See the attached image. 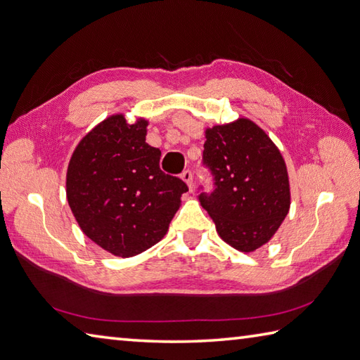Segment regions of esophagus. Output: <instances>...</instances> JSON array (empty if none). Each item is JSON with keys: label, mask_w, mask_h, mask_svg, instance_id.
<instances>
[{"label": "esophagus", "mask_w": 360, "mask_h": 360, "mask_svg": "<svg viewBox=\"0 0 360 360\" xmlns=\"http://www.w3.org/2000/svg\"><path fill=\"white\" fill-rule=\"evenodd\" d=\"M181 179L186 181V185L189 186V189L194 188V175H193V171H189V169H186V171L181 172Z\"/></svg>", "instance_id": "34e87169"}]
</instances>
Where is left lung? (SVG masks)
Returning <instances> with one entry per match:
<instances>
[{
  "label": "left lung",
  "instance_id": "1",
  "mask_svg": "<svg viewBox=\"0 0 360 360\" xmlns=\"http://www.w3.org/2000/svg\"><path fill=\"white\" fill-rule=\"evenodd\" d=\"M202 162L213 189L199 200L221 238L241 252L271 240L290 210L287 166L279 148L252 120L238 119L205 131Z\"/></svg>",
  "mask_w": 360,
  "mask_h": 360
}]
</instances>
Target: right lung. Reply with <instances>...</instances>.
I'll use <instances>...</instances> for the list:
<instances>
[{
	"label": "right lung",
	"instance_id": "right-lung-1",
	"mask_svg": "<svg viewBox=\"0 0 360 360\" xmlns=\"http://www.w3.org/2000/svg\"><path fill=\"white\" fill-rule=\"evenodd\" d=\"M147 120L108 117L81 139L67 169V200L86 236L108 252L133 257L157 244L188 191L160 169L146 142Z\"/></svg>",
	"mask_w": 360,
	"mask_h": 360
}]
</instances>
